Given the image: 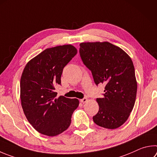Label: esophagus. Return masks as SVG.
I'll list each match as a JSON object with an SVG mask.
<instances>
[{
    "label": "esophagus",
    "instance_id": "obj_1",
    "mask_svg": "<svg viewBox=\"0 0 157 157\" xmlns=\"http://www.w3.org/2000/svg\"><path fill=\"white\" fill-rule=\"evenodd\" d=\"M87 101H88V98H86V97H85V98H84L83 99H80V101L82 102V103H85V102H86Z\"/></svg>",
    "mask_w": 157,
    "mask_h": 157
}]
</instances>
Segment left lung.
Returning a JSON list of instances; mask_svg holds the SVG:
<instances>
[{"mask_svg":"<svg viewBox=\"0 0 157 157\" xmlns=\"http://www.w3.org/2000/svg\"><path fill=\"white\" fill-rule=\"evenodd\" d=\"M79 54L96 85L104 84V97L97 98L99 111L93 119L98 126L115 129L126 121L135 103L137 83L130 56L108 42H82Z\"/></svg>","mask_w":157,"mask_h":157,"instance_id":"left-lung-1","label":"left lung"}]
</instances>
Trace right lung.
Listing matches in <instances>:
<instances>
[{"label": "right lung", "instance_id": "obj_1", "mask_svg": "<svg viewBox=\"0 0 157 157\" xmlns=\"http://www.w3.org/2000/svg\"><path fill=\"white\" fill-rule=\"evenodd\" d=\"M78 51L73 45L42 51L28 62L21 79V100L28 121L42 135L53 136L69 127L79 106L78 99L56 98L55 86L61 84L64 67Z\"/></svg>", "mask_w": 157, "mask_h": 157}]
</instances>
